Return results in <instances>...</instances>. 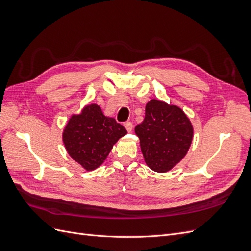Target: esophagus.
Wrapping results in <instances>:
<instances>
[{"label": "esophagus", "mask_w": 251, "mask_h": 251, "mask_svg": "<svg viewBox=\"0 0 251 251\" xmlns=\"http://www.w3.org/2000/svg\"><path fill=\"white\" fill-rule=\"evenodd\" d=\"M124 126L126 128L127 132H131L133 130V124L131 123V121H126V123L124 124Z\"/></svg>", "instance_id": "obj_1"}]
</instances>
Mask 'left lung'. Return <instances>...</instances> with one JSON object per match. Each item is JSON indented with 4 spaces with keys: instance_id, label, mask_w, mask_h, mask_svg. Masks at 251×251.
<instances>
[{
    "instance_id": "obj_1",
    "label": "left lung",
    "mask_w": 251,
    "mask_h": 251,
    "mask_svg": "<svg viewBox=\"0 0 251 251\" xmlns=\"http://www.w3.org/2000/svg\"><path fill=\"white\" fill-rule=\"evenodd\" d=\"M140 139L144 162L157 173L171 171L191 148L194 127L178 105L151 100L146 105V117L135 127Z\"/></svg>"
}]
</instances>
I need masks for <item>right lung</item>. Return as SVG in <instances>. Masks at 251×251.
Wrapping results in <instances>:
<instances>
[{"instance_id":"1","label":"right lung","mask_w":251,"mask_h":251,"mask_svg":"<svg viewBox=\"0 0 251 251\" xmlns=\"http://www.w3.org/2000/svg\"><path fill=\"white\" fill-rule=\"evenodd\" d=\"M127 132L105 116L97 103H89L68 120L62 134L65 149L75 162L91 172L104 162L113 146Z\"/></svg>"}]
</instances>
